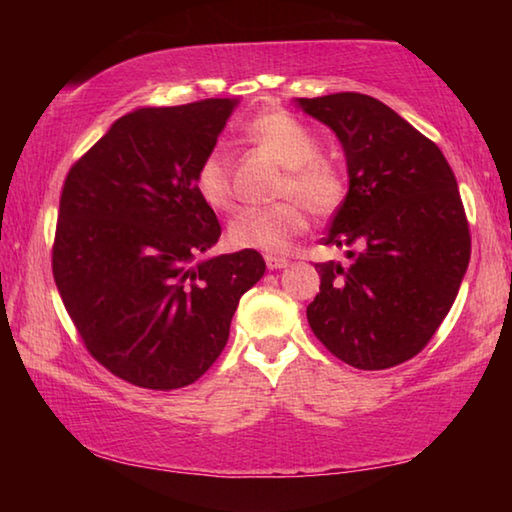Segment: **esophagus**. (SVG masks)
<instances>
[{
    "label": "esophagus",
    "mask_w": 512,
    "mask_h": 512,
    "mask_svg": "<svg viewBox=\"0 0 512 512\" xmlns=\"http://www.w3.org/2000/svg\"><path fill=\"white\" fill-rule=\"evenodd\" d=\"M266 266L271 268V271H277V268H287L289 266V259L287 257H280V255H266Z\"/></svg>",
    "instance_id": "esophagus-1"
}]
</instances>
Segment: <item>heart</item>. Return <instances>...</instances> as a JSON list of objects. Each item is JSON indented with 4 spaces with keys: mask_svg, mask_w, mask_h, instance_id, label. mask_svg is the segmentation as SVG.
<instances>
[{
    "mask_svg": "<svg viewBox=\"0 0 512 512\" xmlns=\"http://www.w3.org/2000/svg\"><path fill=\"white\" fill-rule=\"evenodd\" d=\"M246 142L282 164L284 178L277 185V198H293L271 207H248L228 225L232 246L277 253L305 230V212L314 216L332 214L343 201V178L332 164L320 160V142L309 128L289 112H266L244 128ZM198 196L216 212L235 207L232 169L219 151L207 153L194 176ZM301 204L298 206L295 201Z\"/></svg>",
    "mask_w": 512,
    "mask_h": 512,
    "instance_id": "b5f03b06",
    "label": "heart"
}]
</instances>
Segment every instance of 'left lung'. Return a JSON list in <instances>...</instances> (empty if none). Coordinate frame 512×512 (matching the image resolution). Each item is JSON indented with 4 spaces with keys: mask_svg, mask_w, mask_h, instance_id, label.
Instances as JSON below:
<instances>
[{
    "mask_svg": "<svg viewBox=\"0 0 512 512\" xmlns=\"http://www.w3.org/2000/svg\"><path fill=\"white\" fill-rule=\"evenodd\" d=\"M339 137L350 189L316 264L311 332L341 361L384 370L413 359L452 309L470 264V225L443 151L386 103L359 92L298 99Z\"/></svg>",
    "mask_w": 512,
    "mask_h": 512,
    "instance_id": "8db88e82",
    "label": "left lung"
}]
</instances>
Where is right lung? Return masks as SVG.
Segmentation results:
<instances>
[{
	"mask_svg": "<svg viewBox=\"0 0 512 512\" xmlns=\"http://www.w3.org/2000/svg\"><path fill=\"white\" fill-rule=\"evenodd\" d=\"M237 99L140 108L69 169L51 268L85 348L151 391L194 384L219 359L257 250L210 257L221 225L194 176Z\"/></svg>",
	"mask_w": 512,
	"mask_h": 512,
	"instance_id": "1",
	"label": "right lung"
}]
</instances>
